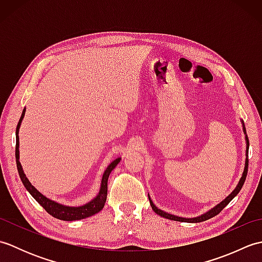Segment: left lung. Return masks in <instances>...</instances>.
<instances>
[{"instance_id":"left-lung-1","label":"left lung","mask_w":262,"mask_h":262,"mask_svg":"<svg viewBox=\"0 0 262 262\" xmlns=\"http://www.w3.org/2000/svg\"><path fill=\"white\" fill-rule=\"evenodd\" d=\"M243 130H244V134H246V141H247V159H246V166H244V171H243V173H242V177H241L240 181H238L236 188L231 192V194H229V196H227V197L223 200V202H221V204H219L217 206H215L214 208H211L210 210H208L207 213H205V214L200 215V216H198V217H193V219H183V217H178V216H174V215H171V214H169V213H165V211L159 209V208L157 207V206H155V205L153 204L151 198H149V196H148L149 204H151V207H152V209L155 211V213H157V214L160 215V216L164 217V219H168V220H171V221H178V222H187V223H199V222L207 221V220L211 219V217L216 216L217 214H220L221 211L223 210L227 205H229V203L231 202V200H232L233 198H234L238 192H240L241 188L243 187V183H244V181H246L247 174H248V166H249V159H248L249 138H248V136H247L246 128H244V127H243Z\"/></svg>"}]
</instances>
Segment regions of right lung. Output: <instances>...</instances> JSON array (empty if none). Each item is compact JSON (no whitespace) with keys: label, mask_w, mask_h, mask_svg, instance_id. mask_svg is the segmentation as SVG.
Returning a JSON list of instances; mask_svg holds the SVG:
<instances>
[{"label":"right lung","mask_w":262,"mask_h":262,"mask_svg":"<svg viewBox=\"0 0 262 262\" xmlns=\"http://www.w3.org/2000/svg\"><path fill=\"white\" fill-rule=\"evenodd\" d=\"M26 113V109L22 111V115L20 117V120L18 122V126H16V130H15V138H16V144H15V159H16V168H18V172L20 176V179L24 183V186L28 191L30 192L31 196L35 198L37 202L40 204L43 209H45L48 214H51L55 219L62 220V221H76V220H83L86 219L89 216H92L94 214L99 213L100 210L103 208L105 199H107V192H108V178L109 174L111 173L117 164L120 162V158L116 159L114 162H111L108 168L105 169L104 173L102 176V180H101V187H100V191L98 193V196L92 199L91 202H89L88 204L80 206V207H70V206H64L60 205L54 200L48 199L47 197L43 196L42 193L39 192L37 189L33 187L30 181L27 179L26 174L24 173V170H22V166L20 164L19 161V128L22 119H24V116Z\"/></svg>","instance_id":"add662e5"}]
</instances>
